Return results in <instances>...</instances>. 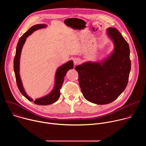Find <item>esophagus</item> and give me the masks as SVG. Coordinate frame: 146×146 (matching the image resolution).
Returning <instances> with one entry per match:
<instances>
[{"mask_svg":"<svg viewBox=\"0 0 146 146\" xmlns=\"http://www.w3.org/2000/svg\"><path fill=\"white\" fill-rule=\"evenodd\" d=\"M80 62H81L80 59L79 58H75V59H74V64L75 65L78 64Z\"/></svg>","mask_w":146,"mask_h":146,"instance_id":"obj_1","label":"esophagus"}]
</instances>
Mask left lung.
Instances as JSON below:
<instances>
[{"label": "left lung", "mask_w": 146, "mask_h": 146, "mask_svg": "<svg viewBox=\"0 0 146 146\" xmlns=\"http://www.w3.org/2000/svg\"><path fill=\"white\" fill-rule=\"evenodd\" d=\"M114 44L111 55L100 63L87 62L75 68L84 97L98 105L115 100L126 88L131 68L128 43L114 28L107 29Z\"/></svg>", "instance_id": "8db88e82"}]
</instances>
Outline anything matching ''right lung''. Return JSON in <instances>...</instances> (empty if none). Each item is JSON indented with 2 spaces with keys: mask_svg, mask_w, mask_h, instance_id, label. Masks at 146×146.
<instances>
[{
  "mask_svg": "<svg viewBox=\"0 0 146 146\" xmlns=\"http://www.w3.org/2000/svg\"><path fill=\"white\" fill-rule=\"evenodd\" d=\"M46 25L45 24H37L32 27L27 32H26L21 38H19L18 43L16 48V52L15 55L14 59V70L15 76V79L17 84L19 91L28 100L31 102H33L36 105H51L55 103L60 96V90L63 84L64 77L67 73V72L71 69L73 68V60H70L67 63L62 65L56 70V73L55 74V86L52 90V91L47 95L43 96L42 98H38L35 100L31 98L28 95L26 94L23 84L22 81L21 80L19 76V59L21 53V50L23 47L27 37L31 35L34 31L41 29L42 28H46Z\"/></svg>",
  "mask_w": 146,
  "mask_h": 146,
  "instance_id": "1",
  "label": "right lung"
}]
</instances>
